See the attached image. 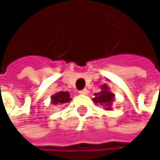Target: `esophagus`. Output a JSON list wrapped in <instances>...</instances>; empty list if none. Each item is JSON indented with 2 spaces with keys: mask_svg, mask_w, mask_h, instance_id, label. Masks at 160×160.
Returning a JSON list of instances; mask_svg holds the SVG:
<instances>
[{
  "mask_svg": "<svg viewBox=\"0 0 160 160\" xmlns=\"http://www.w3.org/2000/svg\"><path fill=\"white\" fill-rule=\"evenodd\" d=\"M88 90L87 89H83V90H81V91H80V94H83V95H86V94H88Z\"/></svg>",
  "mask_w": 160,
  "mask_h": 160,
  "instance_id": "1",
  "label": "esophagus"
}]
</instances>
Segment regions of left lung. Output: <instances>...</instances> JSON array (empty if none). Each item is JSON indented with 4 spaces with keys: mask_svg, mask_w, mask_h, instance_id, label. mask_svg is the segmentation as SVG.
I'll return each mask as SVG.
<instances>
[{
    "mask_svg": "<svg viewBox=\"0 0 160 160\" xmlns=\"http://www.w3.org/2000/svg\"><path fill=\"white\" fill-rule=\"evenodd\" d=\"M92 101L96 105L102 106L104 110L111 111L113 103L115 101V93L110 91V88L107 83H104L100 86V92L94 93Z\"/></svg>",
    "mask_w": 160,
    "mask_h": 160,
    "instance_id": "left-lung-1",
    "label": "left lung"
}]
</instances>
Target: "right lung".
<instances>
[{
	"label": "right lung",
	"mask_w": 160,
	"mask_h": 160,
	"mask_svg": "<svg viewBox=\"0 0 160 160\" xmlns=\"http://www.w3.org/2000/svg\"><path fill=\"white\" fill-rule=\"evenodd\" d=\"M70 101H71V98H70V94L68 92L60 91L51 96V104L54 106H61L66 103H69Z\"/></svg>",
	"instance_id": "right-lung-1"
}]
</instances>
